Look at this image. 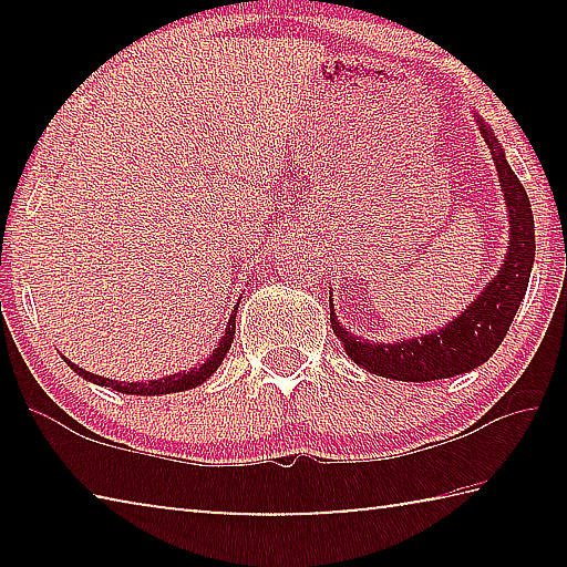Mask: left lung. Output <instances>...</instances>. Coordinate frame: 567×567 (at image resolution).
Masks as SVG:
<instances>
[{
    "mask_svg": "<svg viewBox=\"0 0 567 567\" xmlns=\"http://www.w3.org/2000/svg\"><path fill=\"white\" fill-rule=\"evenodd\" d=\"M480 130H483V137L495 159L507 205V217H511V247H507L505 265L487 282L485 290L477 295V300L457 320L450 322L447 328L425 334V338L402 340L398 344H375L362 338H352V332L344 330L338 318H334L330 305L332 332L344 344V352L354 362L362 364L364 370L375 372L380 378L430 382L475 370L477 364L491 360V354L501 348L503 338L511 330L517 307L523 302L535 260L530 199H527L520 179L515 177V172L505 162L503 150L497 147L493 132L485 127V122H480Z\"/></svg>",
    "mask_w": 567,
    "mask_h": 567,
    "instance_id": "obj_1",
    "label": "left lung"
}]
</instances>
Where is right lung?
<instances>
[{"label":"right lung","mask_w":567,"mask_h":567,"mask_svg":"<svg viewBox=\"0 0 567 567\" xmlns=\"http://www.w3.org/2000/svg\"><path fill=\"white\" fill-rule=\"evenodd\" d=\"M235 318H237V307L233 312V318L227 322V330H225V338L219 340L217 348L209 354L205 364H199V368H192L187 372H177V375H169V378H162V380H150V382H117V380H107V378H100V375H92V372L82 370L80 364H74L66 360V364L76 372V375H82L84 380L94 382V385H102V388H112L117 392H127V395H167V392H182V390H192L197 385H203V382L213 375V372L223 364L227 350L233 348V340H235Z\"/></svg>","instance_id":"add662e5"}]
</instances>
